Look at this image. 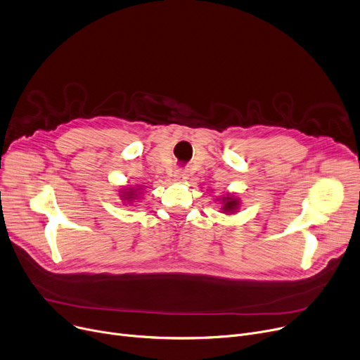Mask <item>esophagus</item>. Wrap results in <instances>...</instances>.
<instances>
[{"label": "esophagus", "mask_w": 360, "mask_h": 360, "mask_svg": "<svg viewBox=\"0 0 360 360\" xmlns=\"http://www.w3.org/2000/svg\"><path fill=\"white\" fill-rule=\"evenodd\" d=\"M175 178H176V181H185L188 178L186 170L185 169H178L175 172Z\"/></svg>", "instance_id": "obj_1"}]
</instances>
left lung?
I'll use <instances>...</instances> for the list:
<instances>
[{
	"label": "left lung",
	"instance_id": "obj_1",
	"mask_svg": "<svg viewBox=\"0 0 360 360\" xmlns=\"http://www.w3.org/2000/svg\"><path fill=\"white\" fill-rule=\"evenodd\" d=\"M221 204H223V210H224V212H235V210L238 209L239 201L231 195V197L223 198V202H221Z\"/></svg>",
	"mask_w": 360,
	"mask_h": 360
}]
</instances>
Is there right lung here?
I'll list each match as a JSON object with an SVG mask.
<instances>
[{
    "label": "right lung",
    "instance_id": "add662e5",
    "mask_svg": "<svg viewBox=\"0 0 360 360\" xmlns=\"http://www.w3.org/2000/svg\"><path fill=\"white\" fill-rule=\"evenodd\" d=\"M136 193V191H134ZM134 193L132 191H128V193H124V195H127V197H124V198H127V200H129V198H134L132 195H134Z\"/></svg>",
    "mask_w": 360,
    "mask_h": 360
}]
</instances>
